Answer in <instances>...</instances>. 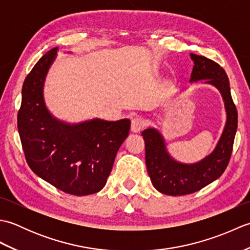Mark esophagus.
<instances>
[{
    "instance_id": "obj_1",
    "label": "esophagus",
    "mask_w": 250,
    "mask_h": 250,
    "mask_svg": "<svg viewBox=\"0 0 250 250\" xmlns=\"http://www.w3.org/2000/svg\"><path fill=\"white\" fill-rule=\"evenodd\" d=\"M147 122L146 120L143 118V117L140 116H136L134 118H132L131 121V130L137 133V132H140L141 130H143L146 126Z\"/></svg>"
}]
</instances>
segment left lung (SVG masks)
Returning <instances> with one entry per match:
<instances>
[{
	"mask_svg": "<svg viewBox=\"0 0 250 250\" xmlns=\"http://www.w3.org/2000/svg\"><path fill=\"white\" fill-rule=\"evenodd\" d=\"M194 65L190 82L206 79L214 84L225 101L227 124L215 150L194 164H184L173 160L166 149L161 134L155 129H146V167L151 183L158 191L167 195H186L196 192L219 178L229 164L237 129V110L230 91L229 78L218 63L203 56L190 54Z\"/></svg>",
	"mask_w": 250,
	"mask_h": 250,
	"instance_id": "obj_1",
	"label": "left lung"
}]
</instances>
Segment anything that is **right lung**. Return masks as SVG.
Listing matches in <instances>:
<instances>
[{"label":"right lung","mask_w":250,"mask_h":250,"mask_svg":"<svg viewBox=\"0 0 250 250\" xmlns=\"http://www.w3.org/2000/svg\"><path fill=\"white\" fill-rule=\"evenodd\" d=\"M57 50L42 57L24 79L17 116L20 141L30 168L41 178L68 194H92L105 186L131 122L93 119L71 125L54 118L43 86Z\"/></svg>","instance_id":"right-lung-1"}]
</instances>
